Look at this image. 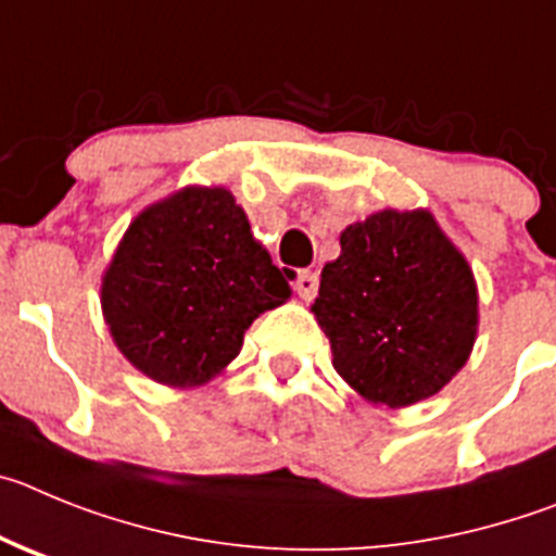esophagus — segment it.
Returning <instances> with one entry per match:
<instances>
[{"label": "esophagus", "instance_id": "esophagus-1", "mask_svg": "<svg viewBox=\"0 0 556 556\" xmlns=\"http://www.w3.org/2000/svg\"><path fill=\"white\" fill-rule=\"evenodd\" d=\"M296 293H299V299H304V302L315 299V293H318V274H315V271H299Z\"/></svg>", "mask_w": 556, "mask_h": 556}]
</instances>
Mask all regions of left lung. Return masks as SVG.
I'll return each instance as SVG.
<instances>
[{
  "label": "left lung",
  "instance_id": "left-lung-1",
  "mask_svg": "<svg viewBox=\"0 0 556 556\" xmlns=\"http://www.w3.org/2000/svg\"><path fill=\"white\" fill-rule=\"evenodd\" d=\"M313 315L365 402L409 407L446 388L479 329L477 279L429 210H379L340 232Z\"/></svg>",
  "mask_w": 556,
  "mask_h": 556
}]
</instances>
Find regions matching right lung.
<instances>
[{"instance_id":"add662e5","label":"right lung","mask_w":556,"mask_h":556,"mask_svg":"<svg viewBox=\"0 0 556 556\" xmlns=\"http://www.w3.org/2000/svg\"><path fill=\"white\" fill-rule=\"evenodd\" d=\"M288 299V279L222 185H188L141 210L102 274L113 343L168 388L218 377L254 318Z\"/></svg>"}]
</instances>
